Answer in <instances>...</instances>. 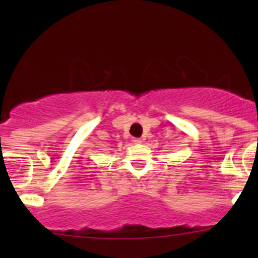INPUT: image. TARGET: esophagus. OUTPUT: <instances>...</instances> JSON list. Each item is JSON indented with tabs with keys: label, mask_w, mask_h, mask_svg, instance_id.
I'll list each match as a JSON object with an SVG mask.
<instances>
[{
	"label": "esophagus",
	"mask_w": 258,
	"mask_h": 258,
	"mask_svg": "<svg viewBox=\"0 0 258 258\" xmlns=\"http://www.w3.org/2000/svg\"><path fill=\"white\" fill-rule=\"evenodd\" d=\"M132 142H133V143H135V144H141V143H142V139H141V138H133Z\"/></svg>",
	"instance_id": "esophagus-1"
}]
</instances>
